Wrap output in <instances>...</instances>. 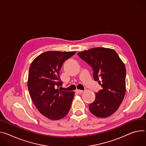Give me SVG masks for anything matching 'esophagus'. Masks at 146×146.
<instances>
[{
    "label": "esophagus",
    "instance_id": "esophagus-1",
    "mask_svg": "<svg viewBox=\"0 0 146 146\" xmlns=\"http://www.w3.org/2000/svg\"><path fill=\"white\" fill-rule=\"evenodd\" d=\"M76 92H77V93L78 94H82V92H83V90H76Z\"/></svg>",
    "mask_w": 146,
    "mask_h": 146
}]
</instances>
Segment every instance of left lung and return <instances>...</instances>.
<instances>
[{
	"label": "left lung",
	"mask_w": 146,
	"mask_h": 146,
	"mask_svg": "<svg viewBox=\"0 0 146 146\" xmlns=\"http://www.w3.org/2000/svg\"><path fill=\"white\" fill-rule=\"evenodd\" d=\"M93 69L95 81L102 90L96 93L95 101L89 105L92 114L107 117L114 113L126 92V68L116 51L106 48H94L78 53Z\"/></svg>",
	"instance_id": "left-lung-1"
}]
</instances>
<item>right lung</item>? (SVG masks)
<instances>
[{
	"label": "right lung",
	"mask_w": 146,
	"mask_h": 146,
	"mask_svg": "<svg viewBox=\"0 0 146 146\" xmlns=\"http://www.w3.org/2000/svg\"><path fill=\"white\" fill-rule=\"evenodd\" d=\"M76 52H45L30 65L27 83L30 95L38 111L51 120L62 119L70 109L74 92L59 89L62 86L59 72L63 62Z\"/></svg>",
	"instance_id": "1"
}]
</instances>
